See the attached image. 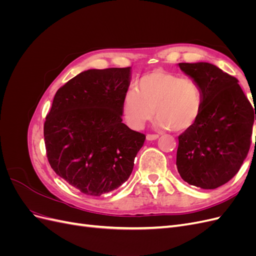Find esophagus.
<instances>
[{
	"mask_svg": "<svg viewBox=\"0 0 256 256\" xmlns=\"http://www.w3.org/2000/svg\"><path fill=\"white\" fill-rule=\"evenodd\" d=\"M159 138L158 134H147L146 136V140L147 141H154V140H157Z\"/></svg>",
	"mask_w": 256,
	"mask_h": 256,
	"instance_id": "esophagus-1",
	"label": "esophagus"
}]
</instances>
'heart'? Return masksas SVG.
<instances>
[{"instance_id": "obj_1", "label": "heart", "mask_w": 256, "mask_h": 256, "mask_svg": "<svg viewBox=\"0 0 256 256\" xmlns=\"http://www.w3.org/2000/svg\"><path fill=\"white\" fill-rule=\"evenodd\" d=\"M203 102L202 88L191 76L156 69L138 79V90L125 92L122 114L130 128L141 130L156 113L159 128L180 132L196 125Z\"/></svg>"}]
</instances>
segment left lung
Wrapping results in <instances>:
<instances>
[{
    "label": "left lung",
    "mask_w": 256,
    "mask_h": 256,
    "mask_svg": "<svg viewBox=\"0 0 256 256\" xmlns=\"http://www.w3.org/2000/svg\"><path fill=\"white\" fill-rule=\"evenodd\" d=\"M203 92L198 122L178 136L176 166L189 184L216 189L239 171L251 145L256 110L233 76L204 63H180Z\"/></svg>",
    "instance_id": "8db88e82"
}]
</instances>
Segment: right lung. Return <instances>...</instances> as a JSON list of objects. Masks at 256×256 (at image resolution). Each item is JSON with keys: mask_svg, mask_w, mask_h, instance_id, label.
Masks as SVG:
<instances>
[{"mask_svg": "<svg viewBox=\"0 0 256 256\" xmlns=\"http://www.w3.org/2000/svg\"><path fill=\"white\" fill-rule=\"evenodd\" d=\"M130 67L90 69L60 88L44 125L48 161L60 177L86 196L125 182L145 134L122 122Z\"/></svg>", "mask_w": 256, "mask_h": 256, "instance_id": "obj_1", "label": "right lung"}]
</instances>
